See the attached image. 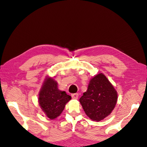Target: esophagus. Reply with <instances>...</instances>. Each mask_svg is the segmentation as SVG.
<instances>
[{
  "label": "esophagus",
  "mask_w": 147,
  "mask_h": 147,
  "mask_svg": "<svg viewBox=\"0 0 147 147\" xmlns=\"http://www.w3.org/2000/svg\"><path fill=\"white\" fill-rule=\"evenodd\" d=\"M71 96H72V98L73 99H77L78 97V93H74V94H71Z\"/></svg>",
  "instance_id": "obj_1"
}]
</instances>
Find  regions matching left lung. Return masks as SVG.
<instances>
[{"label": "left lung", "instance_id": "1", "mask_svg": "<svg viewBox=\"0 0 147 147\" xmlns=\"http://www.w3.org/2000/svg\"><path fill=\"white\" fill-rule=\"evenodd\" d=\"M118 100V93L102 73L93 77L87 91L79 101L86 115L92 121H100L112 112Z\"/></svg>", "mask_w": 147, "mask_h": 147}]
</instances>
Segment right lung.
<instances>
[{
    "label": "right lung",
    "instance_id": "right-lung-1",
    "mask_svg": "<svg viewBox=\"0 0 147 147\" xmlns=\"http://www.w3.org/2000/svg\"><path fill=\"white\" fill-rule=\"evenodd\" d=\"M53 78L47 77L38 94V103L43 112L50 119L58 117L63 112L71 96L59 90Z\"/></svg>",
    "mask_w": 147,
    "mask_h": 147
}]
</instances>
